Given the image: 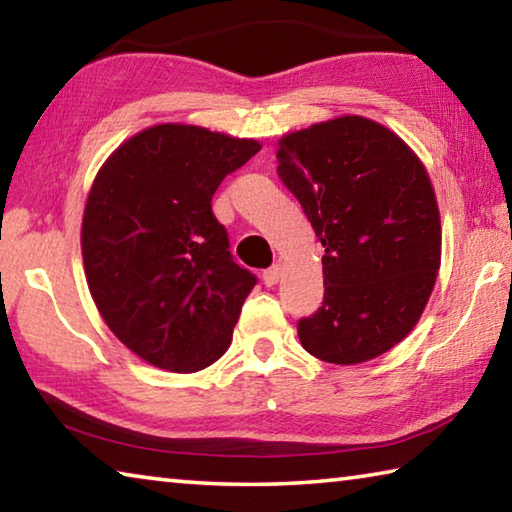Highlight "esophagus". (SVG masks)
<instances>
[{
    "mask_svg": "<svg viewBox=\"0 0 512 512\" xmlns=\"http://www.w3.org/2000/svg\"><path fill=\"white\" fill-rule=\"evenodd\" d=\"M282 271H284V266H282V262H277V264H273L271 268H268V271H264V282L268 284V287H273V284H277V282H280V277H282Z\"/></svg>",
    "mask_w": 512,
    "mask_h": 512,
    "instance_id": "34e87169",
    "label": "esophagus"
}]
</instances>
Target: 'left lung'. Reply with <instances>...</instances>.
Segmentation results:
<instances>
[{
    "mask_svg": "<svg viewBox=\"0 0 512 512\" xmlns=\"http://www.w3.org/2000/svg\"><path fill=\"white\" fill-rule=\"evenodd\" d=\"M282 183L325 248V298L298 323L316 359L354 366L409 336L436 284L443 228L424 162L361 115L280 137Z\"/></svg>",
    "mask_w": 512,
    "mask_h": 512,
    "instance_id": "8db88e82",
    "label": "left lung"
}]
</instances>
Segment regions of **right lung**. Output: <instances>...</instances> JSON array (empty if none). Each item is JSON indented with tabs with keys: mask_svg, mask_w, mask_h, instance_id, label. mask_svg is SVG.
I'll return each instance as SVG.
<instances>
[{
	"mask_svg": "<svg viewBox=\"0 0 512 512\" xmlns=\"http://www.w3.org/2000/svg\"><path fill=\"white\" fill-rule=\"evenodd\" d=\"M259 149L203 126L155 124L92 180L81 223L88 289L110 332L155 368L198 372L230 348L257 280L232 259L212 196Z\"/></svg>",
	"mask_w": 512,
	"mask_h": 512,
	"instance_id": "obj_1",
	"label": "right lung"
}]
</instances>
